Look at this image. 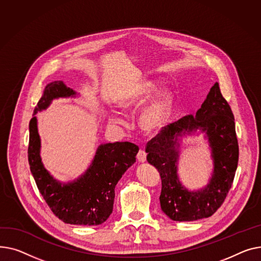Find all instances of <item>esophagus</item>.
<instances>
[{
  "label": "esophagus",
  "instance_id": "esophagus-1",
  "mask_svg": "<svg viewBox=\"0 0 261 261\" xmlns=\"http://www.w3.org/2000/svg\"><path fill=\"white\" fill-rule=\"evenodd\" d=\"M137 160L139 162H144L146 160V152L144 149H140L137 154Z\"/></svg>",
  "mask_w": 261,
  "mask_h": 261
}]
</instances>
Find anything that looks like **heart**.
<instances>
[{
	"label": "heart",
	"instance_id": "b5f03b06",
	"mask_svg": "<svg viewBox=\"0 0 261 261\" xmlns=\"http://www.w3.org/2000/svg\"><path fill=\"white\" fill-rule=\"evenodd\" d=\"M154 84L151 82H142L138 85L130 94H128L124 99L120 101V106L124 110H129L132 107L141 105L144 103L154 91ZM172 103L171 94L167 90H162L158 97L149 104L141 116V123L145 129L154 130L162 126L164 121L170 112V107ZM110 121L112 123L119 124L121 120L115 115L110 116Z\"/></svg>",
	"mask_w": 261,
	"mask_h": 261
}]
</instances>
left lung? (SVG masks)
Returning a JSON list of instances; mask_svg holds the SVG:
<instances>
[{
  "instance_id": "1",
  "label": "left lung",
  "mask_w": 261,
  "mask_h": 261,
  "mask_svg": "<svg viewBox=\"0 0 261 261\" xmlns=\"http://www.w3.org/2000/svg\"><path fill=\"white\" fill-rule=\"evenodd\" d=\"M200 128L208 135L213 151L214 174L204 190L189 192L176 176L178 154L176 137ZM147 161L160 173L161 210L175 221H194L212 216L224 202L233 185L239 146L233 112L223 98L219 84L211 88L196 116L188 115L168 124L146 143Z\"/></svg>"
}]
</instances>
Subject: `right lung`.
Wrapping results in <instances>:
<instances>
[{"label": "right lung", "instance_id": "right-lung-1", "mask_svg": "<svg viewBox=\"0 0 261 261\" xmlns=\"http://www.w3.org/2000/svg\"><path fill=\"white\" fill-rule=\"evenodd\" d=\"M74 91L62 81L45 87L34 115L46 109L53 99L70 97ZM139 147L130 142L100 145L90 167L81 178L61 185L45 170L40 158V138L37 118L29 122L28 163L36 185L55 215L65 223L98 225L111 216L115 200V187L127 168L136 161Z\"/></svg>", "mask_w": 261, "mask_h": 261}]
</instances>
